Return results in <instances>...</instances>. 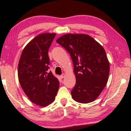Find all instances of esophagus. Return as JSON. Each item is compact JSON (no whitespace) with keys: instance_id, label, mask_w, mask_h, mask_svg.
Masks as SVG:
<instances>
[{"instance_id":"esophagus-1","label":"esophagus","mask_w":131,"mask_h":131,"mask_svg":"<svg viewBox=\"0 0 131 131\" xmlns=\"http://www.w3.org/2000/svg\"><path fill=\"white\" fill-rule=\"evenodd\" d=\"M65 76H66V74H64V73H63V74L61 75V76H60V78H61V79H63V78H65Z\"/></svg>"}]
</instances>
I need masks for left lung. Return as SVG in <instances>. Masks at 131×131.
Instances as JSON below:
<instances>
[{
    "label": "left lung",
    "mask_w": 131,
    "mask_h": 131,
    "mask_svg": "<svg viewBox=\"0 0 131 131\" xmlns=\"http://www.w3.org/2000/svg\"><path fill=\"white\" fill-rule=\"evenodd\" d=\"M57 43L70 54L76 83L71 91L73 99L80 103L94 101L108 79L110 64L103 46L85 34H66Z\"/></svg>",
    "instance_id": "8db88e82"
}]
</instances>
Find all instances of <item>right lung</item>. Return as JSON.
<instances>
[{
	"label": "right lung",
	"mask_w": 131,
	"mask_h": 131,
	"mask_svg": "<svg viewBox=\"0 0 131 131\" xmlns=\"http://www.w3.org/2000/svg\"><path fill=\"white\" fill-rule=\"evenodd\" d=\"M55 33L40 34L32 39L23 49L18 67L19 83L33 103L45 107L53 103L60 82L49 67L48 50Z\"/></svg>",
	"instance_id": "obj_1"
}]
</instances>
